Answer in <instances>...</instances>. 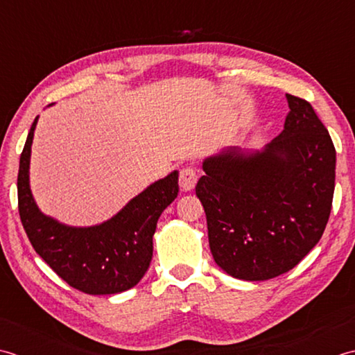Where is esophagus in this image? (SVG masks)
Returning a JSON list of instances; mask_svg holds the SVG:
<instances>
[{
    "label": "esophagus",
    "instance_id": "1",
    "mask_svg": "<svg viewBox=\"0 0 355 355\" xmlns=\"http://www.w3.org/2000/svg\"><path fill=\"white\" fill-rule=\"evenodd\" d=\"M198 184V175H196V170L191 168V167H187L182 171H180V176H179V185L182 188L184 191H191L194 190V187Z\"/></svg>",
    "mask_w": 355,
    "mask_h": 355
}]
</instances>
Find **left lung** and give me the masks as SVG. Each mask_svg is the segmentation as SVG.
I'll use <instances>...</instances> for the list:
<instances>
[{
    "label": "left lung",
    "mask_w": 355,
    "mask_h": 355,
    "mask_svg": "<svg viewBox=\"0 0 355 355\" xmlns=\"http://www.w3.org/2000/svg\"><path fill=\"white\" fill-rule=\"evenodd\" d=\"M282 133L260 150L222 148L202 162L196 196L214 262L231 277L268 280L293 270L327 227L336 148L305 99L286 95Z\"/></svg>",
    "instance_id": "obj_1"
}]
</instances>
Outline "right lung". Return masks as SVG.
Returning a JSON list of instances; mask_svg holds the SVG:
<instances>
[{
	"label": "right lung",
	"instance_id": "add662e5",
	"mask_svg": "<svg viewBox=\"0 0 355 355\" xmlns=\"http://www.w3.org/2000/svg\"><path fill=\"white\" fill-rule=\"evenodd\" d=\"M38 118L27 135L18 171L19 218L32 247L58 276L83 293L118 294L136 286L153 257L157 219L178 198L179 171L173 170L144 188L110 219L90 227L67 225L42 213L31 190Z\"/></svg>",
	"mask_w": 355,
	"mask_h": 355
}]
</instances>
